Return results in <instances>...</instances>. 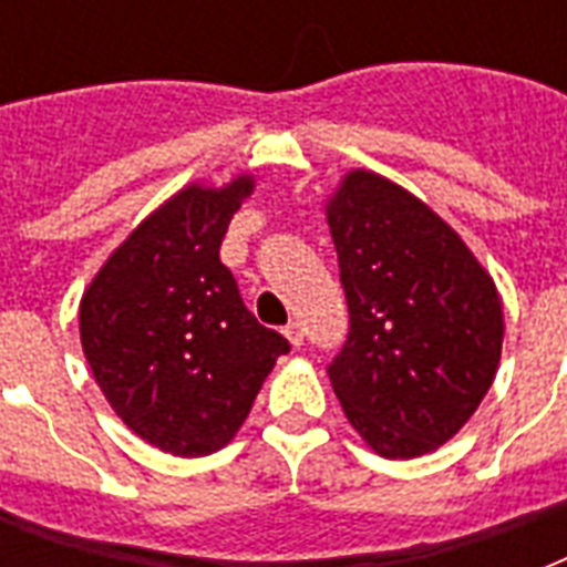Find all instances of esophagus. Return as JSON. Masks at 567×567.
<instances>
[{
  "label": "esophagus",
  "mask_w": 567,
  "mask_h": 567,
  "mask_svg": "<svg viewBox=\"0 0 567 567\" xmlns=\"http://www.w3.org/2000/svg\"><path fill=\"white\" fill-rule=\"evenodd\" d=\"M285 338L291 341V347H300L302 344V327L297 320H291L288 327H285Z\"/></svg>",
  "instance_id": "obj_1"
}]
</instances>
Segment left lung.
<instances>
[{"mask_svg": "<svg viewBox=\"0 0 567 567\" xmlns=\"http://www.w3.org/2000/svg\"><path fill=\"white\" fill-rule=\"evenodd\" d=\"M350 309L332 391L385 458L439 450L480 409L503 350V302L458 231L373 171L327 199Z\"/></svg>", "mask_w": 567, "mask_h": 567, "instance_id": "obj_1", "label": "left lung"}]
</instances>
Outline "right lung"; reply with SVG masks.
Wrapping results in <instances>:
<instances>
[{
	"mask_svg": "<svg viewBox=\"0 0 567 567\" xmlns=\"http://www.w3.org/2000/svg\"><path fill=\"white\" fill-rule=\"evenodd\" d=\"M256 188L190 182L141 220L79 302L84 359L128 430L173 456L226 447L288 353L261 327L220 261L231 214Z\"/></svg>",
	"mask_w": 567,
	"mask_h": 567,
	"instance_id": "1",
	"label": "right lung"
}]
</instances>
